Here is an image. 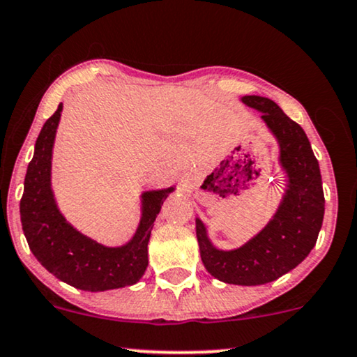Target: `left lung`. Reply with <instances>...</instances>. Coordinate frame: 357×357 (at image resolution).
Here are the masks:
<instances>
[{"label": "left lung", "instance_id": "left-lung-1", "mask_svg": "<svg viewBox=\"0 0 357 357\" xmlns=\"http://www.w3.org/2000/svg\"><path fill=\"white\" fill-rule=\"evenodd\" d=\"M241 102L261 114L277 139L285 189L272 219L241 247H215L199 218L196 236L202 264L212 277L231 285L255 287L280 278L308 257L321 231L324 194L318 160L305 130L267 97L243 96Z\"/></svg>", "mask_w": 357, "mask_h": 357}]
</instances>
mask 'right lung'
<instances>
[{"mask_svg": "<svg viewBox=\"0 0 357 357\" xmlns=\"http://www.w3.org/2000/svg\"><path fill=\"white\" fill-rule=\"evenodd\" d=\"M62 103L44 123L24 178L20 212L28 245L39 264L61 282L85 291L135 285L148 267V242L166 197L176 186L139 194V222L123 245L108 247L75 229L59 209L52 189V150Z\"/></svg>", "mask_w": 357, "mask_h": 357, "instance_id": "obj_1", "label": "right lung"}]
</instances>
